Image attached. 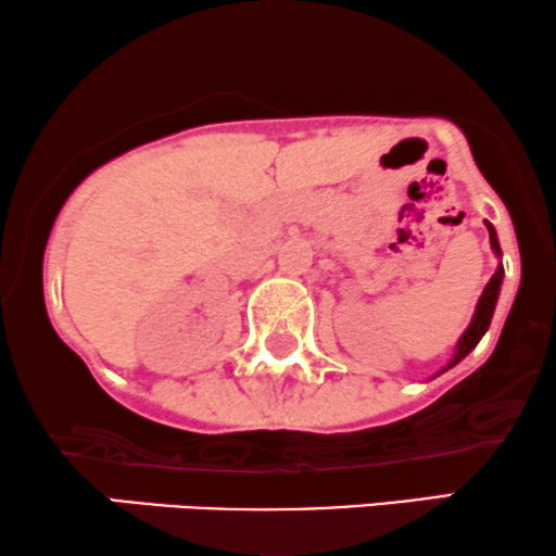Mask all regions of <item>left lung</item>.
<instances>
[{"mask_svg":"<svg viewBox=\"0 0 556 556\" xmlns=\"http://www.w3.org/2000/svg\"><path fill=\"white\" fill-rule=\"evenodd\" d=\"M485 228H489V241H491V249H494L496 257H502V247H498V239H496V230H494V226H491V223H485ZM502 280H504V267H502V262H498L496 273H494V276H491L489 283H485L483 294H480V299H478V304H476V315H472L470 326H467V328H465V333L459 336L457 349H454V357L448 359L446 365H444V370H439V372H435V376H441V372H446L448 367H454V365H457V362H463V359L467 357V354H470L472 349L478 346V341L483 339L485 330H489V326H491V317H494L498 291H502Z\"/></svg>","mask_w":556,"mask_h":556,"instance_id":"1","label":"left lung"}]
</instances>
